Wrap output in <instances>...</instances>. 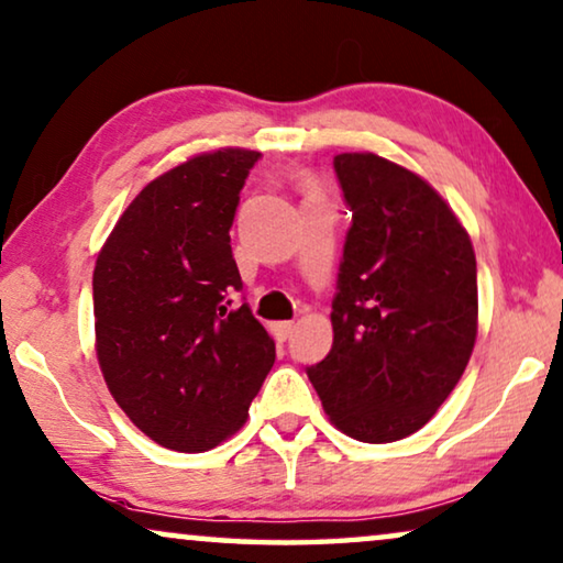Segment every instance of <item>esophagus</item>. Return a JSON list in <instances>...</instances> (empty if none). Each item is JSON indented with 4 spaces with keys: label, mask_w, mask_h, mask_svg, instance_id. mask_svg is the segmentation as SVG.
<instances>
[{
    "label": "esophagus",
    "mask_w": 563,
    "mask_h": 563,
    "mask_svg": "<svg viewBox=\"0 0 563 563\" xmlns=\"http://www.w3.org/2000/svg\"><path fill=\"white\" fill-rule=\"evenodd\" d=\"M272 332H274V338L279 340V342H287L291 332H295V322H274L272 324Z\"/></svg>",
    "instance_id": "esophagus-1"
}]
</instances>
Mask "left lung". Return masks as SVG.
Wrapping results in <instances>:
<instances>
[{
  "label": "left lung",
  "instance_id": "left-lung-1",
  "mask_svg": "<svg viewBox=\"0 0 563 563\" xmlns=\"http://www.w3.org/2000/svg\"><path fill=\"white\" fill-rule=\"evenodd\" d=\"M347 228L332 350L307 376L332 423L386 444L413 434L462 378L477 335V264L450 206L378 154L332 159Z\"/></svg>",
  "mask_w": 563,
  "mask_h": 563
}]
</instances>
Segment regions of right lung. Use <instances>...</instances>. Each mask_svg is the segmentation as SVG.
Listing matches in <instances>:
<instances>
[{"label": "right lung", "instance_id": "right-lung-1", "mask_svg": "<svg viewBox=\"0 0 563 563\" xmlns=\"http://www.w3.org/2000/svg\"><path fill=\"white\" fill-rule=\"evenodd\" d=\"M258 152L187 159L132 200L93 268L96 350L111 396L154 442L206 452L233 434L276 350L246 301L231 225Z\"/></svg>", "mask_w": 563, "mask_h": 563}]
</instances>
